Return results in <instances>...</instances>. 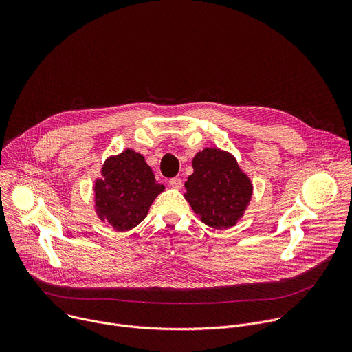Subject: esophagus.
<instances>
[{"mask_svg":"<svg viewBox=\"0 0 352 352\" xmlns=\"http://www.w3.org/2000/svg\"><path fill=\"white\" fill-rule=\"evenodd\" d=\"M168 184H170V186L174 188V189H181V186H182V179L178 178V177H174V178H171V179L168 181Z\"/></svg>","mask_w":352,"mask_h":352,"instance_id":"1","label":"esophagus"}]
</instances>
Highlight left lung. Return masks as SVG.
I'll use <instances>...</instances> for the list:
<instances>
[{
    "label": "left lung",
    "mask_w": 352,
    "mask_h": 352,
    "mask_svg": "<svg viewBox=\"0 0 352 352\" xmlns=\"http://www.w3.org/2000/svg\"><path fill=\"white\" fill-rule=\"evenodd\" d=\"M193 174L185 182L184 195L202 223L227 230L243 216L252 197V182L235 157L224 150L206 147L192 160Z\"/></svg>",
    "instance_id": "obj_1"
}]
</instances>
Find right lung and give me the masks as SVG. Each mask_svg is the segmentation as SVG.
Segmentation results:
<instances>
[{"label": "right lung", "mask_w": 352, "mask_h": 352, "mask_svg": "<svg viewBox=\"0 0 352 352\" xmlns=\"http://www.w3.org/2000/svg\"><path fill=\"white\" fill-rule=\"evenodd\" d=\"M93 190L97 217L124 232L147 216L164 185L156 181L140 153L126 148L104 162L102 178L96 179Z\"/></svg>", "instance_id": "add662e5"}]
</instances>
